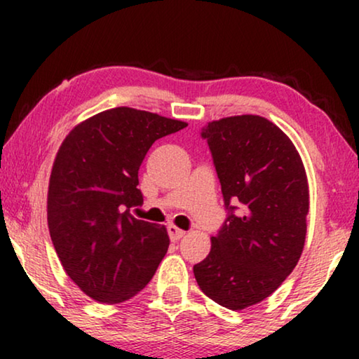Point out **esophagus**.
<instances>
[{"label":"esophagus","instance_id":"34e87169","mask_svg":"<svg viewBox=\"0 0 359 359\" xmlns=\"http://www.w3.org/2000/svg\"><path fill=\"white\" fill-rule=\"evenodd\" d=\"M184 230L183 229H180V227H176V225H173V224H170L168 225V235H170V238L173 240V242H176V240H180L181 237H184Z\"/></svg>","mask_w":359,"mask_h":359}]
</instances>
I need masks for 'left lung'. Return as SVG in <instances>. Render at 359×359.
Returning <instances> with one entry per match:
<instances>
[{
	"label": "left lung",
	"instance_id": "obj_1",
	"mask_svg": "<svg viewBox=\"0 0 359 359\" xmlns=\"http://www.w3.org/2000/svg\"><path fill=\"white\" fill-rule=\"evenodd\" d=\"M230 215L193 271L201 291L230 311L264 301L301 258L309 183L292 140L271 121L242 114L203 129ZM232 202L241 209L234 212Z\"/></svg>",
	"mask_w": 359,
	"mask_h": 359
}]
</instances>
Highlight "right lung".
Returning a JSON list of instances; mask_svg holds the SVG:
<instances>
[{
	"label": "right lung",
	"mask_w": 359,
	"mask_h": 359,
	"mask_svg": "<svg viewBox=\"0 0 359 359\" xmlns=\"http://www.w3.org/2000/svg\"><path fill=\"white\" fill-rule=\"evenodd\" d=\"M188 126L155 112L112 107L73 127L53 160L48 232L67 276L102 304L144 289L168 252L165 225L135 219L139 168L155 140Z\"/></svg>",
	"instance_id": "obj_1"
}]
</instances>
